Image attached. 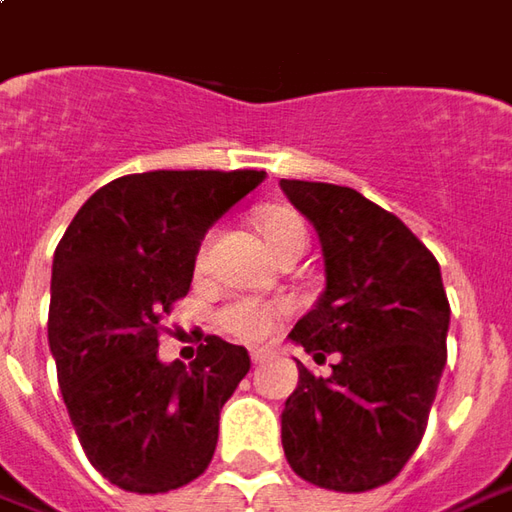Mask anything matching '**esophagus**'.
<instances>
[{
	"mask_svg": "<svg viewBox=\"0 0 512 512\" xmlns=\"http://www.w3.org/2000/svg\"><path fill=\"white\" fill-rule=\"evenodd\" d=\"M267 358H270V349H253V352H250V360H253V363H264Z\"/></svg>",
	"mask_w": 512,
	"mask_h": 512,
	"instance_id": "obj_1",
	"label": "esophagus"
}]
</instances>
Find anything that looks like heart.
I'll list each match as a JSON object with an SVG mask.
<instances>
[{
    "label": "heart",
    "mask_w": 512,
    "mask_h": 512,
    "mask_svg": "<svg viewBox=\"0 0 512 512\" xmlns=\"http://www.w3.org/2000/svg\"><path fill=\"white\" fill-rule=\"evenodd\" d=\"M256 228H259L264 245L273 250L276 259L287 256L290 250L307 248V225L293 208L267 205L256 214ZM202 256H205V248H202ZM279 315L281 304L242 298V301H233L219 312V324L225 327V332H231L233 338L253 344V341H264L273 332Z\"/></svg>",
    "instance_id": "b5f03b06"
}]
</instances>
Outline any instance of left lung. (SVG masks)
Wrapping results in <instances>:
<instances>
[{
  "mask_svg": "<svg viewBox=\"0 0 512 512\" xmlns=\"http://www.w3.org/2000/svg\"><path fill=\"white\" fill-rule=\"evenodd\" d=\"M324 253V293L290 332L332 375L298 363L281 411L290 468L312 485L363 493L392 482L423 440L445 369L451 307L434 253L355 188L281 180Z\"/></svg>",
  "mask_w": 512,
  "mask_h": 512,
  "instance_id": "obj_1",
  "label": "left lung"
}]
</instances>
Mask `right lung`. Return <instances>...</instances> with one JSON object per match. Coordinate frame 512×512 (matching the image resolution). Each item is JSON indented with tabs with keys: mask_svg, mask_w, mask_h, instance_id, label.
Segmentation results:
<instances>
[{
	"mask_svg": "<svg viewBox=\"0 0 512 512\" xmlns=\"http://www.w3.org/2000/svg\"><path fill=\"white\" fill-rule=\"evenodd\" d=\"M262 180L248 168L118 177L58 242L47 318L58 386L89 462L129 493L183 488L214 456L248 349L208 335L194 363H163L157 332L208 228Z\"/></svg>",
	"mask_w": 512,
	"mask_h": 512,
	"instance_id": "right-lung-1",
	"label": "right lung"
}]
</instances>
